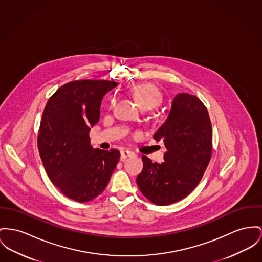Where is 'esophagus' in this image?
Here are the masks:
<instances>
[{"label":"esophagus","mask_w":262,"mask_h":262,"mask_svg":"<svg viewBox=\"0 0 262 262\" xmlns=\"http://www.w3.org/2000/svg\"><path fill=\"white\" fill-rule=\"evenodd\" d=\"M120 156H121V159L124 160V159H126V158L132 157V156H134V154H133L132 152H130V151L122 150V151L120 152Z\"/></svg>","instance_id":"obj_1"}]
</instances>
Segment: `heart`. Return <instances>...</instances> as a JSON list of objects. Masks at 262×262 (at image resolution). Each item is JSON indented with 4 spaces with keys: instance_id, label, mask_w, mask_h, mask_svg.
I'll return each instance as SVG.
<instances>
[{
    "instance_id": "heart-1",
    "label": "heart",
    "mask_w": 262,
    "mask_h": 262,
    "mask_svg": "<svg viewBox=\"0 0 262 262\" xmlns=\"http://www.w3.org/2000/svg\"><path fill=\"white\" fill-rule=\"evenodd\" d=\"M132 93L138 104L143 109H152L162 103L163 95L160 89L153 83H140L132 88ZM116 103V97L112 96L109 99V108H113Z\"/></svg>"
}]
</instances>
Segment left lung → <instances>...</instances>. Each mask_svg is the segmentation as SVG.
<instances>
[{"label": "left lung", "mask_w": 262, "mask_h": 262, "mask_svg": "<svg viewBox=\"0 0 262 262\" xmlns=\"http://www.w3.org/2000/svg\"><path fill=\"white\" fill-rule=\"evenodd\" d=\"M154 138L167 148L165 161L158 164L142 156L143 170L136 182L152 204L168 206L189 195L209 166L212 132L207 107L195 95L179 93Z\"/></svg>", "instance_id": "obj_1"}]
</instances>
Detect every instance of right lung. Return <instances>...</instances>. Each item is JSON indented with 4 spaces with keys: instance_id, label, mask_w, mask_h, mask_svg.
Wrapping results in <instances>:
<instances>
[{
    "instance_id": "obj_1",
    "label": "right lung",
    "mask_w": 262,
    "mask_h": 262,
    "mask_svg": "<svg viewBox=\"0 0 262 262\" xmlns=\"http://www.w3.org/2000/svg\"><path fill=\"white\" fill-rule=\"evenodd\" d=\"M115 81L83 79L63 84L42 112L37 147L46 172L66 196L79 203L103 192L120 159L118 150L90 146V127L99 121L105 94Z\"/></svg>"
}]
</instances>
